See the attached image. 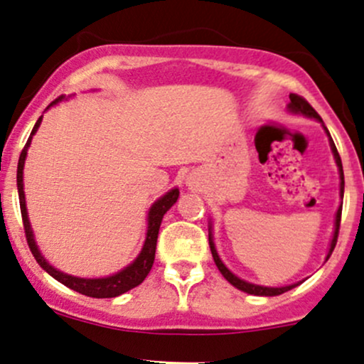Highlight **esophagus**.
Segmentation results:
<instances>
[{
    "label": "esophagus",
    "instance_id": "34e87169",
    "mask_svg": "<svg viewBox=\"0 0 364 364\" xmlns=\"http://www.w3.org/2000/svg\"><path fill=\"white\" fill-rule=\"evenodd\" d=\"M188 186H195V181H188Z\"/></svg>",
    "mask_w": 364,
    "mask_h": 364
}]
</instances>
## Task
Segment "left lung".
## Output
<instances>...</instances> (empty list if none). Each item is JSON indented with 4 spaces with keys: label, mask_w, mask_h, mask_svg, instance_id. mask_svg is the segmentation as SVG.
Masks as SVG:
<instances>
[{
    "label": "left lung",
    "mask_w": 364,
    "mask_h": 364,
    "mask_svg": "<svg viewBox=\"0 0 364 364\" xmlns=\"http://www.w3.org/2000/svg\"><path fill=\"white\" fill-rule=\"evenodd\" d=\"M288 112L293 113V114H304V117H307V118H314V120H317L321 125H323L324 132H326L328 139H330V148H331V153H333L335 164H336V167H338L340 197L343 198V169H342V160H340V155H338V151H336V146H335L333 139H331V136H330V132H328V129L324 127V124H323V120H321V117H319V114H317L316 109H314L312 106L309 105L307 101H305L304 97H300V95H296V94H289ZM340 218H342V204L338 205V209H336V214H335L333 235H331L330 247H328L326 262H328V258H330L331 252H333L335 246H336V239H338V228H340ZM209 247H211L214 263H216L218 270H220L221 275H223V277L227 279V281L230 282L232 286H235L237 289H240V291H244V293H247V294H256V296H277V294H282V293L289 291V289L296 288L298 284H301V282H304V281H300V282H294V284H289V286H279V288H270V286L252 284V282H247V281H244V279L237 277V275L233 274L232 270L227 269V265H225V263L221 262L220 255H218L216 246H214V239H213V221H209Z\"/></svg>",
    "instance_id": "1"
}]
</instances>
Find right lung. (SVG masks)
I'll return each instance as SVG.
<instances>
[{"instance_id": "1", "label": "right lung", "mask_w": 364, "mask_h": 364, "mask_svg": "<svg viewBox=\"0 0 364 364\" xmlns=\"http://www.w3.org/2000/svg\"><path fill=\"white\" fill-rule=\"evenodd\" d=\"M64 95H60L59 99L50 102V106H55L57 102L64 101ZM48 106V108H50ZM47 108V109H48ZM43 120V114L38 118V122L34 124L33 132H31L28 143H26L24 150H22L21 156H18V166H17V190H18V200H21V213H22V221H24V230H26V239H28L29 250L33 252V256L36 258V262L40 263L41 269L47 274H50L55 281H59L60 284L68 286L73 291H78L85 296L92 298H114L120 296V294L127 293L129 289L136 288L141 282L146 279V275L150 274L153 262H155V250H156V237H159L160 223H162V218L172 205L176 204L179 197V188H172L166 195H162L160 198H156L151 204L150 211H148V227H146V239H144L143 247H141L139 255L134 258L132 263H129L127 267L120 270V272L106 275V277H76V275L60 272L59 269L50 265L47 262L43 255H41L40 247H38L36 239H34L33 228H31V221L28 216V208H26V195H24V164L26 156H28V150L31 146V141L33 136L36 134L38 127L41 125Z\"/></svg>"}]
</instances>
